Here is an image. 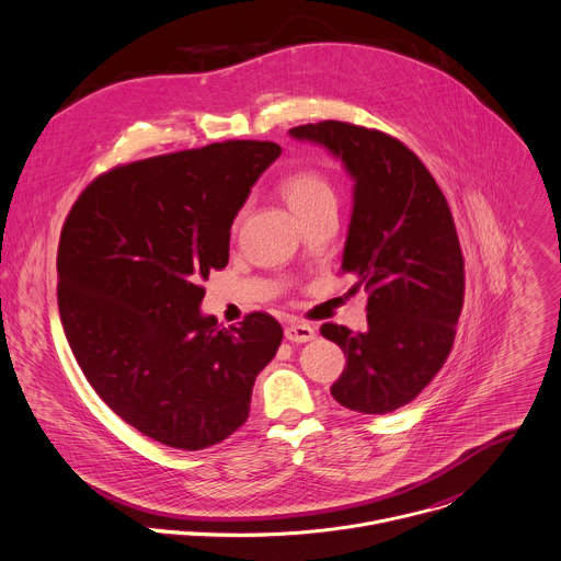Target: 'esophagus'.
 <instances>
[{"instance_id": "esophagus-1", "label": "esophagus", "mask_w": 561, "mask_h": 561, "mask_svg": "<svg viewBox=\"0 0 561 561\" xmlns=\"http://www.w3.org/2000/svg\"><path fill=\"white\" fill-rule=\"evenodd\" d=\"M286 339L293 341V343H306V341H312L314 339V328L308 325V323H290L286 325Z\"/></svg>"}]
</instances>
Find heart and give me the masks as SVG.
Masks as SVG:
<instances>
[{
    "label": "heart",
    "mask_w": 561,
    "mask_h": 561,
    "mask_svg": "<svg viewBox=\"0 0 561 561\" xmlns=\"http://www.w3.org/2000/svg\"><path fill=\"white\" fill-rule=\"evenodd\" d=\"M279 192L301 220L317 214L319 209L334 207V201H336L330 179L312 165H301L286 172L279 179ZM238 225H240V216H236L233 220V233L238 231Z\"/></svg>",
    "instance_id": "b5f03b06"
}]
</instances>
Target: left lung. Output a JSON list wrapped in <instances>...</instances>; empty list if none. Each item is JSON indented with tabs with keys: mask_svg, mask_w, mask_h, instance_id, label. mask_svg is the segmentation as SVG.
Returning <instances> with one entry per match:
<instances>
[{
	"mask_svg": "<svg viewBox=\"0 0 561 561\" xmlns=\"http://www.w3.org/2000/svg\"><path fill=\"white\" fill-rule=\"evenodd\" d=\"M330 148L354 176L341 275L365 290L367 332L323 323L347 365L332 396L385 415L413 402L448 360L466 297V264L448 201L422 159L378 128L325 119L290 128Z\"/></svg>",
	"mask_w": 561,
	"mask_h": 561,
	"instance_id": "8db88e82",
	"label": "left lung"
}]
</instances>
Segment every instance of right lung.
<instances>
[{
  "instance_id": "1",
  "label": "right lung",
  "mask_w": 561,
  "mask_h": 561,
  "mask_svg": "<svg viewBox=\"0 0 561 561\" xmlns=\"http://www.w3.org/2000/svg\"><path fill=\"white\" fill-rule=\"evenodd\" d=\"M273 141L229 139L115 165L71 205L58 240V312L87 382L141 435L203 450L249 417L284 330L268 312L220 328L201 279L229 262V229Z\"/></svg>"
}]
</instances>
